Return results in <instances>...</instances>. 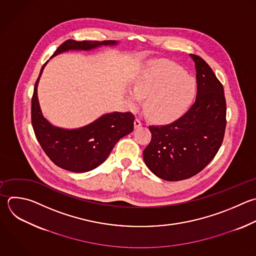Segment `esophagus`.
<instances>
[{"instance_id":"1","label":"esophagus","mask_w":256,"mask_h":256,"mask_svg":"<svg viewBox=\"0 0 256 256\" xmlns=\"http://www.w3.org/2000/svg\"><path fill=\"white\" fill-rule=\"evenodd\" d=\"M142 125H143V120L140 119V118H136V119H135V122H134L135 128H139V127L142 126Z\"/></svg>"}]
</instances>
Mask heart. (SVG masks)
<instances>
[{"label": "heart", "instance_id": "b5f03b06", "mask_svg": "<svg viewBox=\"0 0 256 256\" xmlns=\"http://www.w3.org/2000/svg\"><path fill=\"white\" fill-rule=\"evenodd\" d=\"M128 92V101L136 106L146 98V113L158 120L173 118L182 113L195 95L196 84L192 77L178 66L157 63L145 70Z\"/></svg>", "mask_w": 256, "mask_h": 256}]
</instances>
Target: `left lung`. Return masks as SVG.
I'll use <instances>...</instances> for the list:
<instances>
[{"label": "left lung", "mask_w": 256, "mask_h": 256, "mask_svg": "<svg viewBox=\"0 0 256 256\" xmlns=\"http://www.w3.org/2000/svg\"><path fill=\"white\" fill-rule=\"evenodd\" d=\"M190 57L196 68V100L179 119L149 126L152 138L143 151L147 167L167 181L184 180L203 170L218 152L225 133L223 86L201 57Z\"/></svg>", "instance_id": "1"}]
</instances>
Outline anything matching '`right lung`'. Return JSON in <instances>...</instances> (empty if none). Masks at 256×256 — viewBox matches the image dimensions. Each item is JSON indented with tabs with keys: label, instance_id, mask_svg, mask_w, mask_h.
Returning <instances> with one entry per match:
<instances>
[{
	"label": "right lung",
	"instance_id": "right-lung-1",
	"mask_svg": "<svg viewBox=\"0 0 256 256\" xmlns=\"http://www.w3.org/2000/svg\"><path fill=\"white\" fill-rule=\"evenodd\" d=\"M115 44V41L67 40L52 57L68 50H91ZM46 64L35 83L32 97L31 120L36 138L55 165L78 173L93 170L106 160L120 138L133 131L135 117L131 112H114L79 129L67 130L53 126L43 116L37 96L38 82Z\"/></svg>",
	"mask_w": 256,
	"mask_h": 256
}]
</instances>
